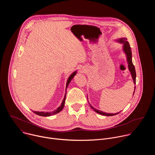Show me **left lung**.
<instances>
[{"instance_id": "obj_1", "label": "left lung", "mask_w": 155, "mask_h": 155, "mask_svg": "<svg viewBox=\"0 0 155 155\" xmlns=\"http://www.w3.org/2000/svg\"><path fill=\"white\" fill-rule=\"evenodd\" d=\"M119 41L121 42V43H123L124 44L123 45V49H124V52L126 53V55H127V62H128V66H129V71H130V73L132 74V78H133V80H134V83L136 84V69H135V67L134 65L133 64V63H132V52H131V50H130V47L129 45V42L127 41V38H121V39L119 40ZM134 95V94H133ZM91 107L94 110V111L97 113V114H99L101 115H105V116H114V115H117L120 112L117 113V114H107V113H105V112H103L102 111H100V110H98L94 108H93L91 105H90Z\"/></svg>"}]
</instances>
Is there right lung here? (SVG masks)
Segmentation results:
<instances>
[{"mask_svg": "<svg viewBox=\"0 0 155 155\" xmlns=\"http://www.w3.org/2000/svg\"><path fill=\"white\" fill-rule=\"evenodd\" d=\"M75 74H76V72H74V73L69 77V78H68V82H67V85H66V89H67V87H68V84H69V83L71 82V81L72 80V78H74V77L75 76ZM66 89H65V90H66ZM65 101V97H64V99H63V101H62V104H61V105L59 107H58L56 110H54V111H53V112H35V111H32V112H33L34 114H35L39 115V116H42V117H49V116H51V115H55V114L59 113V112H61V110H62V108H64V106Z\"/></svg>", "mask_w": 155, "mask_h": 155, "instance_id": "1", "label": "right lung"}]
</instances>
